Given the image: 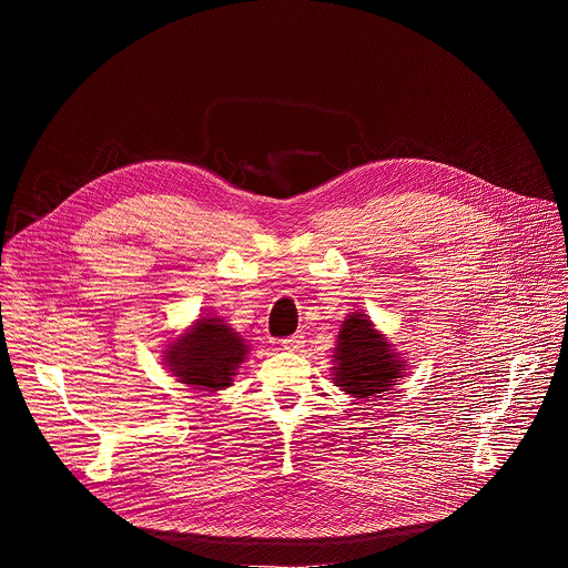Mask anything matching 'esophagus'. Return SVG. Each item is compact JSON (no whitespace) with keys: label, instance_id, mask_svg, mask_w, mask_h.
Instances as JSON below:
<instances>
[{"label":"esophagus","instance_id":"1","mask_svg":"<svg viewBox=\"0 0 568 568\" xmlns=\"http://www.w3.org/2000/svg\"><path fill=\"white\" fill-rule=\"evenodd\" d=\"M281 346H283V351H290V353H296V351H301L303 346H305V337L303 335H292V337H285L283 342H281Z\"/></svg>","mask_w":568,"mask_h":568}]
</instances>
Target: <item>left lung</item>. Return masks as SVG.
Returning a JSON list of instances; mask_svg holds the SVG:
<instances>
[{
	"label": "left lung",
	"instance_id": "8db88e82",
	"mask_svg": "<svg viewBox=\"0 0 568 568\" xmlns=\"http://www.w3.org/2000/svg\"><path fill=\"white\" fill-rule=\"evenodd\" d=\"M335 386L355 395L371 397L388 390L404 373V359L393 344L375 331L366 314L353 312L342 321L335 348Z\"/></svg>",
	"mask_w": 568,
	"mask_h": 568
}]
</instances>
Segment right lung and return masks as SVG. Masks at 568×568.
Returning a JSON list of instances; mask_svg holds the SVG:
<instances>
[{
  "instance_id": "add662e5",
  "label": "right lung",
  "mask_w": 568,
  "mask_h": 568,
  "mask_svg": "<svg viewBox=\"0 0 568 568\" xmlns=\"http://www.w3.org/2000/svg\"><path fill=\"white\" fill-rule=\"evenodd\" d=\"M250 346L220 316H202L169 344L164 362L178 382L202 390H222L233 384Z\"/></svg>"
}]
</instances>
